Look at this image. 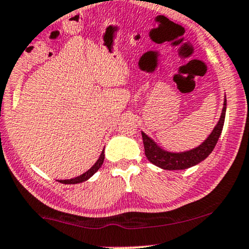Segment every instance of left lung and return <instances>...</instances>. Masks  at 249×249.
Returning a JSON list of instances; mask_svg holds the SVG:
<instances>
[{
  "instance_id": "left-lung-1",
  "label": "left lung",
  "mask_w": 249,
  "mask_h": 249,
  "mask_svg": "<svg viewBox=\"0 0 249 249\" xmlns=\"http://www.w3.org/2000/svg\"><path fill=\"white\" fill-rule=\"evenodd\" d=\"M225 111H227V98L224 97L223 109H222L217 124L215 125L213 131L206 138V140H204L198 147L192 148L190 150L180 152L168 151L156 143L144 132H141L145 157L156 166L167 171L185 170V168L199 164L200 161H203L204 159H206L210 156L214 147L216 145V142L222 133V130H223Z\"/></svg>"
}]
</instances>
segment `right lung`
Instances as JSON below:
<instances>
[{"instance_id": "add662e5", "label": "right lung", "mask_w": 249, "mask_h": 249, "mask_svg": "<svg viewBox=\"0 0 249 249\" xmlns=\"http://www.w3.org/2000/svg\"><path fill=\"white\" fill-rule=\"evenodd\" d=\"M104 160H105V148H104V150L101 151V155L99 156L98 160L95 161L94 165L90 168V170L86 171L85 173L78 175V177L67 178V180H58V181L61 182V183H64V184H76V183H81V182L89 180V178H90L92 175H93L95 172H97L99 168L101 167V165L104 164Z\"/></svg>"}]
</instances>
